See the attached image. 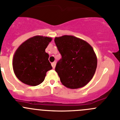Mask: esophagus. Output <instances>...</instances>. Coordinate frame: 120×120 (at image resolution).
Wrapping results in <instances>:
<instances>
[{
	"label": "esophagus",
	"mask_w": 120,
	"mask_h": 120,
	"mask_svg": "<svg viewBox=\"0 0 120 120\" xmlns=\"http://www.w3.org/2000/svg\"><path fill=\"white\" fill-rule=\"evenodd\" d=\"M56 62H53L51 63V66H52V67L53 69H54L55 67H56Z\"/></svg>",
	"instance_id": "1"
}]
</instances>
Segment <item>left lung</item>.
I'll return each mask as SVG.
<instances>
[{"mask_svg":"<svg viewBox=\"0 0 120 120\" xmlns=\"http://www.w3.org/2000/svg\"><path fill=\"white\" fill-rule=\"evenodd\" d=\"M62 58L55 68L61 83L70 89L85 86L92 79L97 67V57L89 43L72 35L54 39Z\"/></svg>","mask_w":120,"mask_h":120,"instance_id":"1","label":"left lung"}]
</instances>
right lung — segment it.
<instances>
[{
    "label": "right lung",
    "instance_id": "add662e5",
    "mask_svg": "<svg viewBox=\"0 0 120 120\" xmlns=\"http://www.w3.org/2000/svg\"><path fill=\"white\" fill-rule=\"evenodd\" d=\"M52 38L36 35L21 44L12 60L13 71L23 83L37 86L44 80L46 73L52 69L45 49Z\"/></svg>",
    "mask_w": 120,
    "mask_h": 120
}]
</instances>
